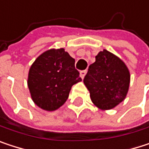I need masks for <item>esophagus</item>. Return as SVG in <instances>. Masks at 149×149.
<instances>
[{"mask_svg": "<svg viewBox=\"0 0 149 149\" xmlns=\"http://www.w3.org/2000/svg\"><path fill=\"white\" fill-rule=\"evenodd\" d=\"M86 74V70H82V71H81V72H80V76L81 77V79H84V77H85Z\"/></svg>", "mask_w": 149, "mask_h": 149, "instance_id": "obj_1", "label": "esophagus"}]
</instances>
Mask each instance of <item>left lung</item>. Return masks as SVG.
<instances>
[{"mask_svg":"<svg viewBox=\"0 0 149 149\" xmlns=\"http://www.w3.org/2000/svg\"><path fill=\"white\" fill-rule=\"evenodd\" d=\"M83 81L93 103L101 110L117 106L126 97L130 74L125 63L106 49L95 56Z\"/></svg>","mask_w":149,"mask_h":149,"instance_id":"8db88e82","label":"left lung"}]
</instances>
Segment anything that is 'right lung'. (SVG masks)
<instances>
[{"label": "right lung", "mask_w": 149, "mask_h": 149, "mask_svg": "<svg viewBox=\"0 0 149 149\" xmlns=\"http://www.w3.org/2000/svg\"><path fill=\"white\" fill-rule=\"evenodd\" d=\"M74 59L63 48L41 54L31 66L27 85L33 102L45 111H55L68 98L73 85L81 81Z\"/></svg>", "instance_id": "add662e5"}]
</instances>
